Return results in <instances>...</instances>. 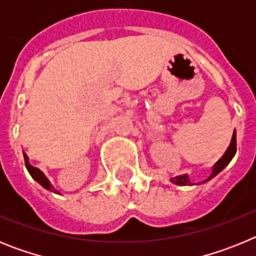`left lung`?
I'll return each mask as SVG.
<instances>
[{"instance_id":"1","label":"left lung","mask_w":256,"mask_h":256,"mask_svg":"<svg viewBox=\"0 0 256 256\" xmlns=\"http://www.w3.org/2000/svg\"><path fill=\"white\" fill-rule=\"evenodd\" d=\"M234 154H236V130L234 132L232 140H230V146H228L227 151L224 152V155L222 156L220 159H219L218 162L214 164V166H212V174L209 176V178H206V180H202V182H200V183L208 182V180H210L212 178L216 177V174L220 173V172L223 170V169H224L228 164H230V162L232 160V158L234 156ZM170 182L174 183V184H178V186H194V184H195V183H192L191 180H190V178L187 174H182V176H177V177L170 178ZM200 183H196V184H200Z\"/></svg>"}]
</instances>
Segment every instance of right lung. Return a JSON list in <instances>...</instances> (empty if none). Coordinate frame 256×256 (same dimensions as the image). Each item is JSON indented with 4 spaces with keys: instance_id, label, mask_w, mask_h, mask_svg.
<instances>
[{
    "instance_id": "1",
    "label": "right lung",
    "mask_w": 256,
    "mask_h": 256,
    "mask_svg": "<svg viewBox=\"0 0 256 256\" xmlns=\"http://www.w3.org/2000/svg\"><path fill=\"white\" fill-rule=\"evenodd\" d=\"M22 154H24V162H26V169H28L29 174L32 176V178H33L34 180H37V182L40 183V186L44 187V188L48 190V191H51V192H55V194H60L58 190L54 188V186L51 184V182L48 180V178L44 176V172L40 170V169L36 168V166H33V165H30L28 155H26V152H22Z\"/></svg>"
}]
</instances>
